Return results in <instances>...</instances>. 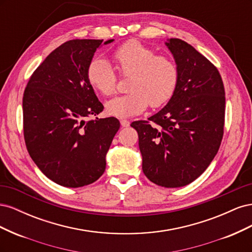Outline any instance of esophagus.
Returning a JSON list of instances; mask_svg holds the SVG:
<instances>
[{
	"label": "esophagus",
	"instance_id": "1",
	"mask_svg": "<svg viewBox=\"0 0 252 252\" xmlns=\"http://www.w3.org/2000/svg\"><path fill=\"white\" fill-rule=\"evenodd\" d=\"M120 123H121L122 127H128L129 125H130V122L127 121V120H121Z\"/></svg>",
	"mask_w": 252,
	"mask_h": 252
}]
</instances>
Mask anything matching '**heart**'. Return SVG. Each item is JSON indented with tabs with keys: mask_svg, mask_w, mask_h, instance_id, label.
Segmentation results:
<instances>
[{
	"mask_svg": "<svg viewBox=\"0 0 252 252\" xmlns=\"http://www.w3.org/2000/svg\"><path fill=\"white\" fill-rule=\"evenodd\" d=\"M118 71L129 75L127 94L112 97L105 105L111 117L130 118L142 113L150 105L159 107L168 102L179 83L177 63L139 41H129L113 52ZM89 84L101 94L109 95L117 87V75L107 61L94 58L87 67Z\"/></svg>",
	"mask_w": 252,
	"mask_h": 252,
	"instance_id": "heart-1",
	"label": "heart"
}]
</instances>
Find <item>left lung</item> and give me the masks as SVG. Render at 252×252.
I'll return each mask as SVG.
<instances>
[{
  "label": "left lung",
  "mask_w": 252,
  "mask_h": 252,
  "mask_svg": "<svg viewBox=\"0 0 252 252\" xmlns=\"http://www.w3.org/2000/svg\"><path fill=\"white\" fill-rule=\"evenodd\" d=\"M166 46L179 68V83L163 109L131 123L139 134L142 168L155 184L175 188L197 179L218 154L224 134L225 89L218 68L191 45Z\"/></svg>",
  "instance_id": "obj_1"
}]
</instances>
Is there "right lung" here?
I'll return each mask as SVG.
<instances>
[{
  "label": "right lung",
  "instance_id": "obj_1",
  "mask_svg": "<svg viewBox=\"0 0 252 252\" xmlns=\"http://www.w3.org/2000/svg\"><path fill=\"white\" fill-rule=\"evenodd\" d=\"M102 42L70 40L61 45L34 70L23 95L29 155L48 179L64 187L89 185L101 177L120 128L113 117L86 121L104 109L86 75Z\"/></svg>",
  "mask_w": 252,
  "mask_h": 252
}]
</instances>
